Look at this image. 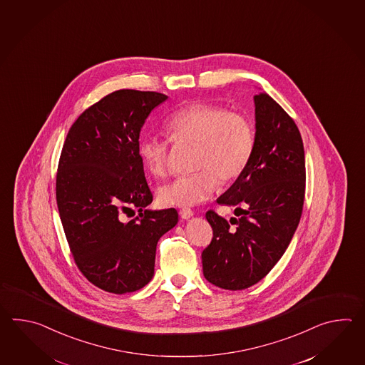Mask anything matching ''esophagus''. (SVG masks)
I'll return each mask as SVG.
<instances>
[{"instance_id":"1","label":"esophagus","mask_w":365,"mask_h":365,"mask_svg":"<svg viewBox=\"0 0 365 365\" xmlns=\"http://www.w3.org/2000/svg\"><path fill=\"white\" fill-rule=\"evenodd\" d=\"M193 215L194 212L190 209L180 210V217H182V219H190Z\"/></svg>"}]
</instances>
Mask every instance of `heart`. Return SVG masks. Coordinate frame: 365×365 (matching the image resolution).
<instances>
[{
  "instance_id": "b5f03b06",
  "label": "heart",
  "mask_w": 365,
  "mask_h": 365,
  "mask_svg": "<svg viewBox=\"0 0 365 365\" xmlns=\"http://www.w3.org/2000/svg\"><path fill=\"white\" fill-rule=\"evenodd\" d=\"M165 129L173 142L197 143L194 168L158 189V201L167 207H190L209 200L222 185L247 170L255 148V128L248 117L225 107L195 103L168 117ZM138 155L153 176L167 170L168 140L148 135L138 142Z\"/></svg>"
}]
</instances>
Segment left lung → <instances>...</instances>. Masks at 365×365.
Instances as JSON below:
<instances>
[{
  "label": "left lung",
  "mask_w": 365,
  "mask_h": 365,
  "mask_svg": "<svg viewBox=\"0 0 365 365\" xmlns=\"http://www.w3.org/2000/svg\"><path fill=\"white\" fill-rule=\"evenodd\" d=\"M253 99L252 159L217 200L235 206L239 217L227 222L215 211H207L214 236L202 252L205 278L232 291L258 283L284 255L300 222L305 193V156L297 126L264 91Z\"/></svg>",
  "instance_id": "1"
}]
</instances>
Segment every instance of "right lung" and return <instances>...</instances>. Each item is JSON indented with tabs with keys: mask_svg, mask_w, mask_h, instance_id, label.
Returning <instances> with one entry per match:
<instances>
[{
	"mask_svg": "<svg viewBox=\"0 0 365 365\" xmlns=\"http://www.w3.org/2000/svg\"><path fill=\"white\" fill-rule=\"evenodd\" d=\"M168 96L118 90L78 117L62 148L56 198L71 255L87 279L112 294L154 277L156 244L179 222L175 209H145L153 194L138 155L142 126ZM140 211L128 224L119 214Z\"/></svg>",
	"mask_w": 365,
	"mask_h": 365,
	"instance_id": "obj_1",
	"label": "right lung"
}]
</instances>
